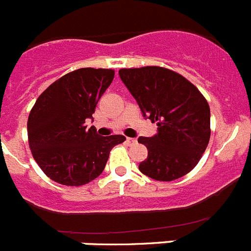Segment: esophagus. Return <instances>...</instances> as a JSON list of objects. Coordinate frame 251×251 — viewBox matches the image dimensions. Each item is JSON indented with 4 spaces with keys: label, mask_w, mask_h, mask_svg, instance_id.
Returning <instances> with one entry per match:
<instances>
[{
    "label": "esophagus",
    "mask_w": 251,
    "mask_h": 251,
    "mask_svg": "<svg viewBox=\"0 0 251 251\" xmlns=\"http://www.w3.org/2000/svg\"><path fill=\"white\" fill-rule=\"evenodd\" d=\"M126 143H127V145H129V146L136 145L137 139L136 138H129V137H127V139H126Z\"/></svg>",
    "instance_id": "34e87169"
}]
</instances>
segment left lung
Here are the masks:
<instances>
[{
    "mask_svg": "<svg viewBox=\"0 0 251 251\" xmlns=\"http://www.w3.org/2000/svg\"><path fill=\"white\" fill-rule=\"evenodd\" d=\"M119 76L142 113L157 122L156 136L139 137L148 150L139 171L157 181H174L194 170L210 141V106L178 73L161 66L121 69Z\"/></svg>",
    "mask_w": 251,
    "mask_h": 251,
    "instance_id": "1",
    "label": "left lung"
}]
</instances>
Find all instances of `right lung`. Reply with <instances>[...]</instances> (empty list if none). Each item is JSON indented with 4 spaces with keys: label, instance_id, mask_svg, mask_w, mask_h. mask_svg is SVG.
<instances>
[{
    "label": "right lung",
    "instance_id": "obj_1",
    "mask_svg": "<svg viewBox=\"0 0 251 251\" xmlns=\"http://www.w3.org/2000/svg\"><path fill=\"white\" fill-rule=\"evenodd\" d=\"M114 77L112 69L81 68L41 93L27 121L28 146L44 174L65 186L89 183L103 172L114 146L126 137L86 129L95 106Z\"/></svg>",
    "mask_w": 251,
    "mask_h": 251
}]
</instances>
